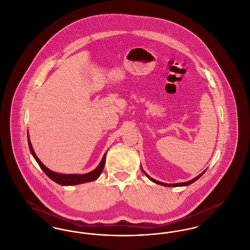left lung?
<instances>
[{"label":"left lung","instance_id":"1","mask_svg":"<svg viewBox=\"0 0 250 250\" xmlns=\"http://www.w3.org/2000/svg\"><path fill=\"white\" fill-rule=\"evenodd\" d=\"M143 169V168H142ZM143 173L148 177V178L150 179L152 182H154V183H155V184H157V185H161V186H164V187H184V186H188V185H190V184H192V183H194L195 181H197L198 179L200 178L201 176H202L203 174H204V172L206 171V169L203 171V172H202L200 175H198L197 177H195L194 179H192V180H190V181H188V182H185V183H178V184H165V183H161V182H159V181H156V180H155V179L151 178L144 170H143Z\"/></svg>","mask_w":250,"mask_h":250}]
</instances>
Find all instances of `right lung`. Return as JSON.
I'll return each instance as SVG.
<instances>
[{
	"label": "right lung",
	"instance_id": "right-lung-1",
	"mask_svg": "<svg viewBox=\"0 0 250 250\" xmlns=\"http://www.w3.org/2000/svg\"><path fill=\"white\" fill-rule=\"evenodd\" d=\"M28 143H29V148L31 150V153L32 155H34L35 159L36 160V162L38 163V165L40 166V167L43 169V171L48 175L49 178L51 179L52 181L56 182L57 184L62 185V186H73V185H79V184H83V183H87V182H92V181H95L96 179L99 177V175L101 174L104 166H105V161H106V154L103 156L100 164L98 165V167L95 168V170L89 172V173H85V174H62V173H57V172H54L50 169H48L47 167L45 166L39 159L38 157L36 156V153L33 149V146H32V143L29 140V137H28Z\"/></svg>",
	"mask_w": 250,
	"mask_h": 250
}]
</instances>
